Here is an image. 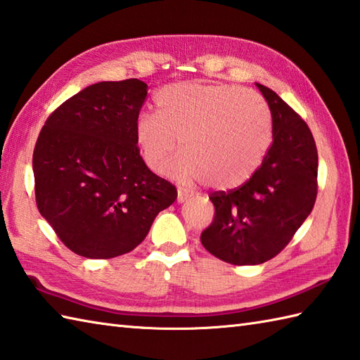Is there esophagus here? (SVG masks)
<instances>
[{"label":"esophagus","instance_id":"obj_1","mask_svg":"<svg viewBox=\"0 0 360 360\" xmlns=\"http://www.w3.org/2000/svg\"><path fill=\"white\" fill-rule=\"evenodd\" d=\"M191 197V194L189 193H186V191H183V189H179V197H177V200L181 203V202H185L186 199H189Z\"/></svg>","mask_w":360,"mask_h":360}]
</instances>
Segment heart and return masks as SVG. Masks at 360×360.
<instances>
[{
	"instance_id": "obj_1",
	"label": "heart",
	"mask_w": 360,
	"mask_h": 360,
	"mask_svg": "<svg viewBox=\"0 0 360 360\" xmlns=\"http://www.w3.org/2000/svg\"><path fill=\"white\" fill-rule=\"evenodd\" d=\"M157 113H141L135 139L146 166L161 174L172 155V174L185 183L210 181L233 189L262 163L272 136L266 102L253 90L233 85L180 82L161 88Z\"/></svg>"
}]
</instances>
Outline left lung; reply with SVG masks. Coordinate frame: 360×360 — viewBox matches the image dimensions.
I'll return each mask as SVG.
<instances>
[{"label":"left lung","mask_w":360,"mask_h":360,"mask_svg":"<svg viewBox=\"0 0 360 360\" xmlns=\"http://www.w3.org/2000/svg\"><path fill=\"white\" fill-rule=\"evenodd\" d=\"M272 113L274 141L244 185L214 191V219L200 240L216 258L255 266L275 258L311 214L319 153L311 129L278 94L256 84Z\"/></svg>","instance_id":"left-lung-1"}]
</instances>
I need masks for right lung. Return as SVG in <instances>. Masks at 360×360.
Segmentation results:
<instances>
[{
    "instance_id": "add662e5",
    "label": "right lung",
    "mask_w": 360,
    "mask_h": 360,
    "mask_svg": "<svg viewBox=\"0 0 360 360\" xmlns=\"http://www.w3.org/2000/svg\"><path fill=\"white\" fill-rule=\"evenodd\" d=\"M146 96L138 79L93 84L58 105L37 138V208L84 258L131 252L177 199L172 183L139 155L135 122Z\"/></svg>"
}]
</instances>
